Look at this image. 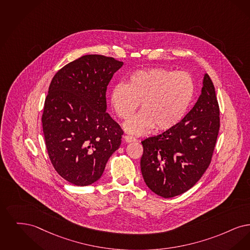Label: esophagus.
Wrapping results in <instances>:
<instances>
[{
  "instance_id": "esophagus-1",
  "label": "esophagus",
  "mask_w": 250,
  "mask_h": 250,
  "mask_svg": "<svg viewBox=\"0 0 250 250\" xmlns=\"http://www.w3.org/2000/svg\"><path fill=\"white\" fill-rule=\"evenodd\" d=\"M124 140H125V142H127V143H130V142L136 141V138H134V137H132L130 135H125L124 136Z\"/></svg>"
}]
</instances>
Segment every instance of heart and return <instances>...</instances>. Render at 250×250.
I'll use <instances>...</instances> for the list:
<instances>
[{"instance_id":"obj_1","label":"heart","mask_w":250,"mask_h":250,"mask_svg":"<svg viewBox=\"0 0 250 250\" xmlns=\"http://www.w3.org/2000/svg\"><path fill=\"white\" fill-rule=\"evenodd\" d=\"M195 93L192 77L185 72L152 68L134 72L127 84L112 88L111 104L121 120L130 119L141 103L142 110L124 124L131 134L166 130L184 118Z\"/></svg>"}]
</instances>
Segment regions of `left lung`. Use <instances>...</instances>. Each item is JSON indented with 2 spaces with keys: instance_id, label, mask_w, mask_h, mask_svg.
I'll use <instances>...</instances> for the list:
<instances>
[{
  "instance_id": "obj_1",
  "label": "left lung",
  "mask_w": 250,
  "mask_h": 250,
  "mask_svg": "<svg viewBox=\"0 0 250 250\" xmlns=\"http://www.w3.org/2000/svg\"><path fill=\"white\" fill-rule=\"evenodd\" d=\"M219 130L215 87L206 74L194 106L174 127L142 141V175L157 195L172 198L191 188L211 163Z\"/></svg>"
}]
</instances>
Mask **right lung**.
Returning a JSON list of instances; mask_svg holds the SVG:
<instances>
[{"label":"right lung","mask_w":250,"mask_h":250,"mask_svg":"<svg viewBox=\"0 0 250 250\" xmlns=\"http://www.w3.org/2000/svg\"><path fill=\"white\" fill-rule=\"evenodd\" d=\"M123 65L111 57L85 55L55 75L44 101L42 124L55 170L76 186L96 182L123 130L106 112V88Z\"/></svg>","instance_id":"obj_1"}]
</instances>
